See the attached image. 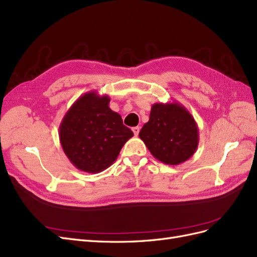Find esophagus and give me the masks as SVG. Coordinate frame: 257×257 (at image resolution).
<instances>
[{
  "instance_id": "1",
  "label": "esophagus",
  "mask_w": 257,
  "mask_h": 257,
  "mask_svg": "<svg viewBox=\"0 0 257 257\" xmlns=\"http://www.w3.org/2000/svg\"><path fill=\"white\" fill-rule=\"evenodd\" d=\"M140 130H141V127H140V126H135V127L132 128V131H133V133H134V135H135V136H137V135H138V133H140Z\"/></svg>"
}]
</instances>
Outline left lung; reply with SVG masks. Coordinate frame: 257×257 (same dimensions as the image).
Masks as SVG:
<instances>
[{
  "label": "left lung",
  "mask_w": 257,
  "mask_h": 257,
  "mask_svg": "<svg viewBox=\"0 0 257 257\" xmlns=\"http://www.w3.org/2000/svg\"><path fill=\"white\" fill-rule=\"evenodd\" d=\"M140 138L157 160L178 165L190 159L199 145V128L191 113L182 103L156 102Z\"/></svg>",
  "instance_id": "left-lung-1"
}]
</instances>
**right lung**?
<instances>
[{"label":"right lung","mask_w":257,"mask_h":257,"mask_svg":"<svg viewBox=\"0 0 257 257\" xmlns=\"http://www.w3.org/2000/svg\"><path fill=\"white\" fill-rule=\"evenodd\" d=\"M108 95L87 92L73 102L59 125L62 150L75 168L96 174L108 169L133 132L109 107Z\"/></svg>","instance_id":"right-lung-1"}]
</instances>
